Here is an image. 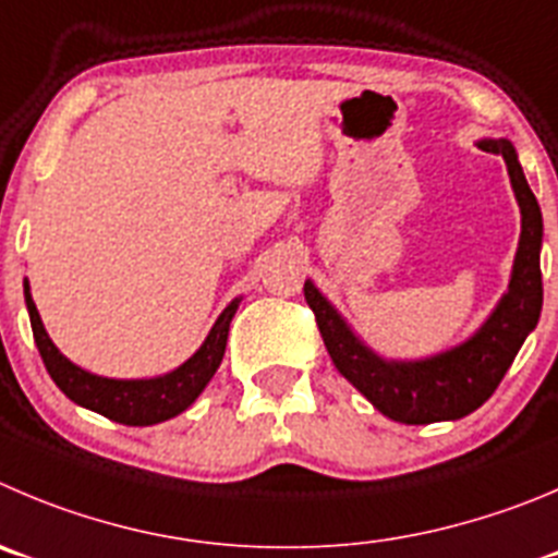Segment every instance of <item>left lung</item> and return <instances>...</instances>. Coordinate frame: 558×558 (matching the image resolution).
<instances>
[{"instance_id":"8db88e82","label":"left lung","mask_w":558,"mask_h":558,"mask_svg":"<svg viewBox=\"0 0 558 558\" xmlns=\"http://www.w3.org/2000/svg\"><path fill=\"white\" fill-rule=\"evenodd\" d=\"M478 148L501 154L507 161L514 197L523 215V228H520L509 291L476 336L429 361H383L357 341L355 332L343 325L336 308L316 291L311 280H305V303L314 311L336 368L379 413L399 424L457 421L482 408L496 393L498 383L512 366L525 336L537 327L539 311H543V272H539L543 211H539V203L529 190V181L520 170L518 154L509 140H482Z\"/></svg>"}]
</instances>
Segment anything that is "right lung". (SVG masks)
Segmentation results:
<instances>
[{
  "label": "right lung",
  "instance_id": "obj_1",
  "mask_svg": "<svg viewBox=\"0 0 558 558\" xmlns=\"http://www.w3.org/2000/svg\"><path fill=\"white\" fill-rule=\"evenodd\" d=\"M24 300H27L29 322H33V336L38 343V352L46 363V372L57 383V388L65 393L71 402L82 404V408L93 410V413L104 415L109 421L126 426H150L159 421H168L173 415L184 413L206 388V383L215 377L217 366L226 355L228 327H231L233 314L239 308V300H233L220 319L215 322L208 338L203 341L201 350L179 366L175 372L165 374L156 379H107L96 377V374L85 372V368L74 366L68 357L60 355L54 343H51L49 332L44 330L38 308L33 303L29 286L24 283Z\"/></svg>",
  "mask_w": 558,
  "mask_h": 558
}]
</instances>
